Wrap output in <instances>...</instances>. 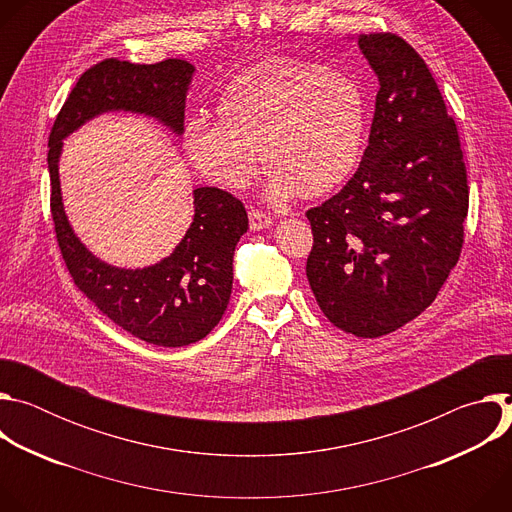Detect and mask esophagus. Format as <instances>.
Returning <instances> with one entry per match:
<instances>
[{"label":"esophagus","mask_w":512,"mask_h":512,"mask_svg":"<svg viewBox=\"0 0 512 512\" xmlns=\"http://www.w3.org/2000/svg\"><path fill=\"white\" fill-rule=\"evenodd\" d=\"M249 225H251V231H261V229H267L271 225V216L263 210H257V208H251L249 210Z\"/></svg>","instance_id":"1"}]
</instances>
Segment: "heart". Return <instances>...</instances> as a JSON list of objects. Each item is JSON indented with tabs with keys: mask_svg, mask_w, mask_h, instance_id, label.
Here are the masks:
<instances>
[{
	"mask_svg": "<svg viewBox=\"0 0 512 512\" xmlns=\"http://www.w3.org/2000/svg\"><path fill=\"white\" fill-rule=\"evenodd\" d=\"M216 109L218 115L196 111L184 123L190 162L216 184L245 188L263 158L273 200L316 198L340 186L367 135L360 87L300 58H269L241 72Z\"/></svg>",
	"mask_w": 512,
	"mask_h": 512,
	"instance_id": "b5f03b06",
	"label": "heart"
}]
</instances>
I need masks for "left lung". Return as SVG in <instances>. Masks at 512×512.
<instances>
[{
  "mask_svg": "<svg viewBox=\"0 0 512 512\" xmlns=\"http://www.w3.org/2000/svg\"><path fill=\"white\" fill-rule=\"evenodd\" d=\"M358 46L381 85L369 145L346 186L306 212V275L336 328L379 338L417 318L458 263L468 178L425 60L391 32L360 34Z\"/></svg>",
  "mask_w": 512,
  "mask_h": 512,
  "instance_id": "left-lung-1",
  "label": "left lung"
}]
</instances>
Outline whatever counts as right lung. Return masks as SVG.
<instances>
[{"label": "right lung", "instance_id": "obj_1", "mask_svg": "<svg viewBox=\"0 0 512 512\" xmlns=\"http://www.w3.org/2000/svg\"><path fill=\"white\" fill-rule=\"evenodd\" d=\"M194 66L180 58L133 64L105 58L85 70L50 131V210L66 269L83 294L111 322L156 346H188L221 322L233 289V255L249 229L243 202L221 188L194 190V221L174 253L143 269L99 261L72 233L64 214L58 158L62 139L107 111L156 117L184 131L186 93Z\"/></svg>", "mask_w": 512, "mask_h": 512}]
</instances>
